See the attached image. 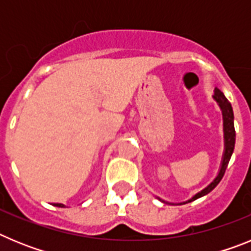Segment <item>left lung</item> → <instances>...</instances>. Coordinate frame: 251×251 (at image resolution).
Wrapping results in <instances>:
<instances>
[{
	"label": "left lung",
	"mask_w": 251,
	"mask_h": 251,
	"mask_svg": "<svg viewBox=\"0 0 251 251\" xmlns=\"http://www.w3.org/2000/svg\"><path fill=\"white\" fill-rule=\"evenodd\" d=\"M214 98L215 100L219 103L220 105L221 110H223V115H224V132H225V154H224V161H223V166H221V170L217 175L216 178L212 181L210 185L207 186L206 188H203L202 191L199 192V194L195 195L192 197L191 200H188L187 202H191V201L197 200L199 197H202L205 195H207L208 192H211L219 182H220L221 179H223L224 175H225V171L227 165H229V161L231 158V154L234 152V147H235V128H234V113H232V108L231 104L229 103V100L225 98V95L224 93L221 92L219 88H215L214 90ZM185 202V203H187Z\"/></svg>",
	"instance_id": "1"
}]
</instances>
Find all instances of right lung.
<instances>
[{
  "instance_id": "right-lung-1",
  "label": "right lung",
  "mask_w": 251,
  "mask_h": 251,
  "mask_svg": "<svg viewBox=\"0 0 251 251\" xmlns=\"http://www.w3.org/2000/svg\"><path fill=\"white\" fill-rule=\"evenodd\" d=\"M55 206H57V207H64L63 203H55Z\"/></svg>"
}]
</instances>
